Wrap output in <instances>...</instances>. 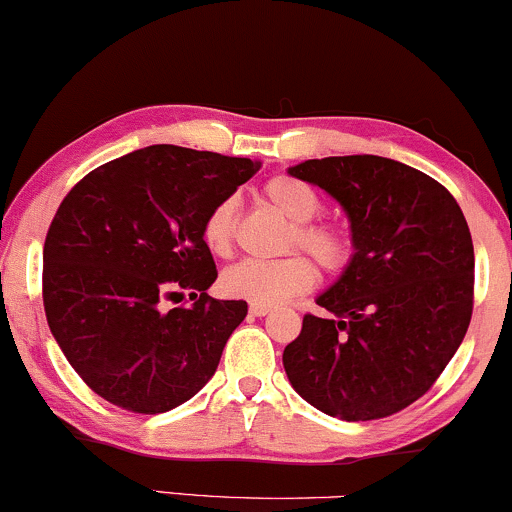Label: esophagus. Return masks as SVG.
<instances>
[{
	"label": "esophagus",
	"mask_w": 512,
	"mask_h": 512,
	"mask_svg": "<svg viewBox=\"0 0 512 512\" xmlns=\"http://www.w3.org/2000/svg\"><path fill=\"white\" fill-rule=\"evenodd\" d=\"M272 313V308L269 305H260V303H250V315L252 317H264Z\"/></svg>",
	"instance_id": "obj_1"
}]
</instances>
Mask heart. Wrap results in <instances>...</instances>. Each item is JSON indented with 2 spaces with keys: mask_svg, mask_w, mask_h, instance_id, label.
<instances>
[{
  "mask_svg": "<svg viewBox=\"0 0 512 512\" xmlns=\"http://www.w3.org/2000/svg\"><path fill=\"white\" fill-rule=\"evenodd\" d=\"M262 195L269 207L291 221L286 236V250L301 248L320 264L325 272L337 274L354 257V243L346 228L337 223L313 221L322 209V199L308 182L293 175H274L264 182ZM238 202L233 197L221 199L202 223L204 245L214 255H228L236 238ZM317 281L315 264L305 255H289L276 262L245 260L228 267L221 274L219 289L223 296L240 301L279 305L289 298L313 289Z\"/></svg>",
  "mask_w": 512,
  "mask_h": 512,
  "instance_id": "heart-1",
  "label": "heart"
}]
</instances>
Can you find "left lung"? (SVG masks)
Returning <instances> with one entry per match:
<instances>
[{
  "instance_id": "obj_1",
  "label": "left lung",
  "mask_w": 512,
  "mask_h": 512,
  "mask_svg": "<svg viewBox=\"0 0 512 512\" xmlns=\"http://www.w3.org/2000/svg\"><path fill=\"white\" fill-rule=\"evenodd\" d=\"M342 204L354 257L305 315L284 368L305 402L344 421L397 414L431 390L467 334L474 245L455 197L383 156L313 158L289 168Z\"/></svg>"
}]
</instances>
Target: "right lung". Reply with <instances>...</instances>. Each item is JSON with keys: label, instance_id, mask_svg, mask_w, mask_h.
<instances>
[{"label": "right lung", "instance_id": "obj_1", "mask_svg": "<svg viewBox=\"0 0 512 512\" xmlns=\"http://www.w3.org/2000/svg\"><path fill=\"white\" fill-rule=\"evenodd\" d=\"M257 170L156 144L91 170L62 199L43 248L45 315L96 395L163 414L209 383L248 303L207 293L219 272L202 223ZM182 292L193 305L166 311Z\"/></svg>", "mask_w": 512, "mask_h": 512}]
</instances>
